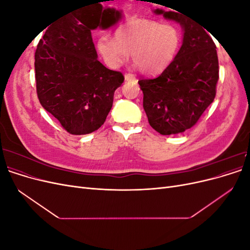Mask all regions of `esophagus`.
<instances>
[{
  "label": "esophagus",
  "instance_id": "34e87169",
  "mask_svg": "<svg viewBox=\"0 0 250 250\" xmlns=\"http://www.w3.org/2000/svg\"><path fill=\"white\" fill-rule=\"evenodd\" d=\"M125 80L126 81H135L137 79H135V76L133 74L127 73V74H125Z\"/></svg>",
  "mask_w": 250,
  "mask_h": 250
}]
</instances>
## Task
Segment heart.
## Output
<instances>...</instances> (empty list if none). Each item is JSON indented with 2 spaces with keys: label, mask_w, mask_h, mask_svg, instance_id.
Here are the masks:
<instances>
[{
  "label": "heart",
  "mask_w": 250,
  "mask_h": 250,
  "mask_svg": "<svg viewBox=\"0 0 250 250\" xmlns=\"http://www.w3.org/2000/svg\"><path fill=\"white\" fill-rule=\"evenodd\" d=\"M115 37L103 34L97 40V50L105 63L118 69L131 53L137 65L148 75L167 69L176 57L183 40L175 24L141 18L126 21L116 30Z\"/></svg>",
  "instance_id": "obj_1"
}]
</instances>
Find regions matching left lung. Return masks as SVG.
Wrapping results in <instances>:
<instances>
[{"label":"left lung","mask_w":250,"mask_h":250,"mask_svg":"<svg viewBox=\"0 0 250 250\" xmlns=\"http://www.w3.org/2000/svg\"><path fill=\"white\" fill-rule=\"evenodd\" d=\"M155 13L184 27V42L167 69L155 78L139 80V84L150 126L163 135L176 134L197 123L215 99L219 79L216 44L186 14L160 9Z\"/></svg>","instance_id":"1"}]
</instances>
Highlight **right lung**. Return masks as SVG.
Listing matches in <instances>:
<instances>
[{
  "instance_id": "add662e5",
  "label": "right lung",
  "mask_w": 250,
  "mask_h": 250,
  "mask_svg": "<svg viewBox=\"0 0 250 250\" xmlns=\"http://www.w3.org/2000/svg\"><path fill=\"white\" fill-rule=\"evenodd\" d=\"M100 3L62 16L46 30L35 52L37 97L70 134L99 129L111 109L115 90L124 81L122 73L108 70L97 59L92 30L109 27L120 17Z\"/></svg>"
}]
</instances>
